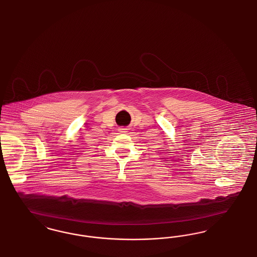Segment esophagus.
Masks as SVG:
<instances>
[{"instance_id":"obj_1","label":"esophagus","mask_w":257,"mask_h":257,"mask_svg":"<svg viewBox=\"0 0 257 257\" xmlns=\"http://www.w3.org/2000/svg\"><path fill=\"white\" fill-rule=\"evenodd\" d=\"M119 132H120V133H122V134H123V133H126V128H124V127H121V128H119Z\"/></svg>"}]
</instances>
